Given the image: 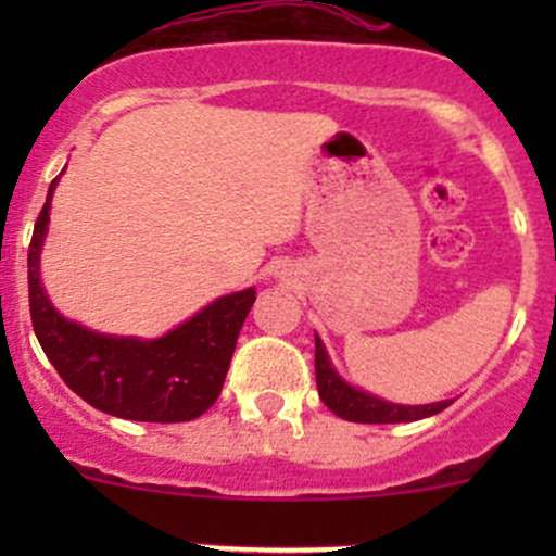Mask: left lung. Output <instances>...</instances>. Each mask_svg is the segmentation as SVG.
<instances>
[{
	"instance_id": "left-lung-1",
	"label": "left lung",
	"mask_w": 556,
	"mask_h": 556,
	"mask_svg": "<svg viewBox=\"0 0 556 556\" xmlns=\"http://www.w3.org/2000/svg\"><path fill=\"white\" fill-rule=\"evenodd\" d=\"M314 374H317V390L325 406H328L336 417L350 419V422H414V419L433 417V414L452 406V401L430 403V406H397V403H387L382 397H374L368 395V392L355 390V387L341 382L339 374L330 366L323 341H319L317 336H314Z\"/></svg>"
}]
</instances>
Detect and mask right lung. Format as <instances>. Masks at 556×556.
<instances>
[{
	"instance_id": "add662e5",
	"label": "right lung",
	"mask_w": 556,
	"mask_h": 556,
	"mask_svg": "<svg viewBox=\"0 0 556 556\" xmlns=\"http://www.w3.org/2000/svg\"><path fill=\"white\" fill-rule=\"evenodd\" d=\"M29 244V312L42 352L72 392L99 412L137 422H190L220 395L255 290L223 295L164 339H112L61 317L39 285L50 195Z\"/></svg>"
}]
</instances>
